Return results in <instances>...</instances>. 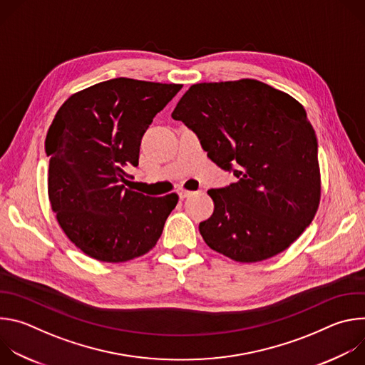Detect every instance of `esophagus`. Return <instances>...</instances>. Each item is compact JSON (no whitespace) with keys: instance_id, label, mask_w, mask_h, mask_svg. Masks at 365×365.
Returning a JSON list of instances; mask_svg holds the SVG:
<instances>
[{"instance_id":"1","label":"esophagus","mask_w":365,"mask_h":365,"mask_svg":"<svg viewBox=\"0 0 365 365\" xmlns=\"http://www.w3.org/2000/svg\"><path fill=\"white\" fill-rule=\"evenodd\" d=\"M195 192H190V190H185V189H180L179 192H178V195H179V197L180 199H185V197H187V196H190V195H193Z\"/></svg>"}]
</instances>
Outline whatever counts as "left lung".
<instances>
[{
    "label": "left lung",
    "instance_id": "obj_1",
    "mask_svg": "<svg viewBox=\"0 0 365 365\" xmlns=\"http://www.w3.org/2000/svg\"><path fill=\"white\" fill-rule=\"evenodd\" d=\"M173 120L195 131L217 166L237 178L207 190L205 242L240 263L284 251L314 220L321 199L318 140L304 108L255 79L192 85Z\"/></svg>",
    "mask_w": 365,
    "mask_h": 365
}]
</instances>
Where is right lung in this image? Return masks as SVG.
Here are the masks:
<instances>
[{"label":"right lung","mask_w":365,"mask_h":365,"mask_svg":"<svg viewBox=\"0 0 365 365\" xmlns=\"http://www.w3.org/2000/svg\"><path fill=\"white\" fill-rule=\"evenodd\" d=\"M176 83L115 78L73 93L46 135L48 199L68 238L86 255L124 263L159 241L178 195L153 197L127 187L141 138Z\"/></svg>","instance_id":"obj_1"}]
</instances>
